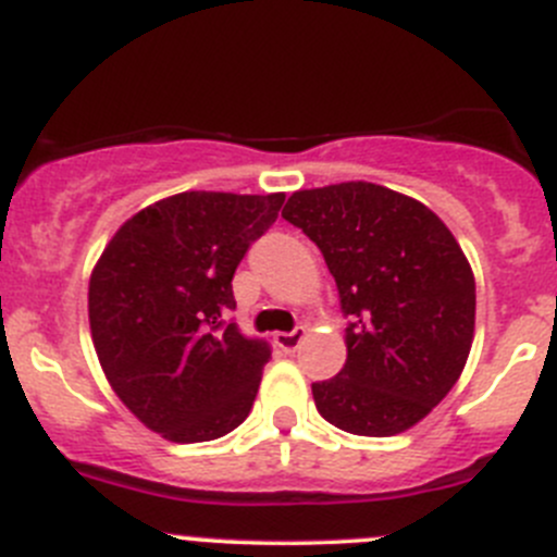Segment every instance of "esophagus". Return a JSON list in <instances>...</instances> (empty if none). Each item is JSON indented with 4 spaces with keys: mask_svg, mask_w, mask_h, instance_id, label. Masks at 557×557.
<instances>
[{
    "mask_svg": "<svg viewBox=\"0 0 557 557\" xmlns=\"http://www.w3.org/2000/svg\"><path fill=\"white\" fill-rule=\"evenodd\" d=\"M305 336H307V329H305V325H296L294 331H283V334H274V342H277L280 350L294 352L296 347L301 345V339H305Z\"/></svg>",
    "mask_w": 557,
    "mask_h": 557,
    "instance_id": "esophagus-1",
    "label": "esophagus"
}]
</instances>
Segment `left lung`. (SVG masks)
I'll return each instance as SVG.
<instances>
[{
	"label": "left lung",
	"instance_id": "8db88e82",
	"mask_svg": "<svg viewBox=\"0 0 557 557\" xmlns=\"http://www.w3.org/2000/svg\"><path fill=\"white\" fill-rule=\"evenodd\" d=\"M283 218L320 247L334 274L347 361L312 383L318 412L358 436H393L458 383L474 339V274L450 228L383 185L296 190Z\"/></svg>",
	"mask_w": 557,
	"mask_h": 557
}]
</instances>
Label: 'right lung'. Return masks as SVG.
<instances>
[{
    "instance_id": "add662e5",
    "label": "right lung",
    "mask_w": 557,
    "mask_h": 557,
    "mask_svg": "<svg viewBox=\"0 0 557 557\" xmlns=\"http://www.w3.org/2000/svg\"><path fill=\"white\" fill-rule=\"evenodd\" d=\"M283 201L185 190L128 218L94 267L99 363L117 398L164 440H218L250 414L272 347L228 318L232 280Z\"/></svg>"
}]
</instances>
